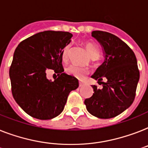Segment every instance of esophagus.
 Returning a JSON list of instances; mask_svg holds the SVG:
<instances>
[{"label":"esophagus","instance_id":"34e87169","mask_svg":"<svg viewBox=\"0 0 148 148\" xmlns=\"http://www.w3.org/2000/svg\"><path fill=\"white\" fill-rule=\"evenodd\" d=\"M84 84V83L83 82H79V86L82 87Z\"/></svg>","mask_w":148,"mask_h":148}]
</instances>
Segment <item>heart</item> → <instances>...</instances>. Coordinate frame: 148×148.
I'll use <instances>...</instances> for the list:
<instances>
[{
  "label": "heart",
  "mask_w": 148,
  "mask_h": 148,
  "mask_svg": "<svg viewBox=\"0 0 148 148\" xmlns=\"http://www.w3.org/2000/svg\"><path fill=\"white\" fill-rule=\"evenodd\" d=\"M85 47L87 50L90 54V56H92V58H98L99 55V49L96 44L93 42H85ZM70 50V45H66V47L63 49L61 53L62 60L66 63L68 60V53ZM66 72L70 75L75 77L77 78L82 79L86 76L88 74V70L83 67V66H77V65H70L66 68Z\"/></svg>",
  "instance_id": "obj_1"
}]
</instances>
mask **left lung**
I'll return each instance as SVG.
<instances>
[{
  "instance_id": "left-lung-1",
  "label": "left lung",
  "mask_w": 148,
  "mask_h": 148,
  "mask_svg": "<svg viewBox=\"0 0 148 148\" xmlns=\"http://www.w3.org/2000/svg\"><path fill=\"white\" fill-rule=\"evenodd\" d=\"M92 36L101 44L106 60L92 77L102 84L92 85L94 93L84 100L87 110L100 119H110L125 111L134 102L140 71L130 47L113 34L94 31ZM104 78L106 82H101Z\"/></svg>"
}]
</instances>
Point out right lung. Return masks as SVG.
Instances as JSON below:
<instances>
[{
  "label": "right lung",
  "instance_id": "right-lung-1",
  "mask_svg": "<svg viewBox=\"0 0 148 148\" xmlns=\"http://www.w3.org/2000/svg\"><path fill=\"white\" fill-rule=\"evenodd\" d=\"M73 36L68 32L44 31L21 41L14 53L9 69L11 92L27 114L50 119L64 110L70 92L78 88V80L64 73L61 53ZM53 69L54 82L46 78Z\"/></svg>",
  "mask_w": 148,
  "mask_h": 148
}]
</instances>
